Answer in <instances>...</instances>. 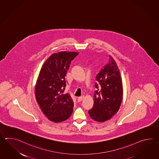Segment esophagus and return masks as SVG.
<instances>
[{
	"instance_id": "34e87169",
	"label": "esophagus",
	"mask_w": 159,
	"mask_h": 159,
	"mask_svg": "<svg viewBox=\"0 0 159 159\" xmlns=\"http://www.w3.org/2000/svg\"><path fill=\"white\" fill-rule=\"evenodd\" d=\"M84 95H82V96H81V97H78V99H77V100H78V102H81L84 99Z\"/></svg>"
}]
</instances>
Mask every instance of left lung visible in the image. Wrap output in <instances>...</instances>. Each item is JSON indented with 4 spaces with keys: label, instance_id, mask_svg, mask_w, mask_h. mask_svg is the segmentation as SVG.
<instances>
[{
    "label": "left lung",
    "instance_id": "left-lung-1",
    "mask_svg": "<svg viewBox=\"0 0 159 159\" xmlns=\"http://www.w3.org/2000/svg\"><path fill=\"white\" fill-rule=\"evenodd\" d=\"M97 88L94 95V106L89 110L91 118L104 122L111 118L118 111L123 95L122 78L114 58L109 61L96 76Z\"/></svg>",
    "mask_w": 159,
    "mask_h": 159
}]
</instances>
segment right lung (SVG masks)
I'll return each mask as SVG.
<instances>
[{
	"mask_svg": "<svg viewBox=\"0 0 159 159\" xmlns=\"http://www.w3.org/2000/svg\"><path fill=\"white\" fill-rule=\"evenodd\" d=\"M75 52H60L52 54L41 69L35 85V97L44 115L52 122L67 120L73 110L74 102L68 93L64 94L65 76Z\"/></svg>",
	"mask_w": 159,
	"mask_h": 159,
	"instance_id": "obj_1",
	"label": "right lung"
}]
</instances>
